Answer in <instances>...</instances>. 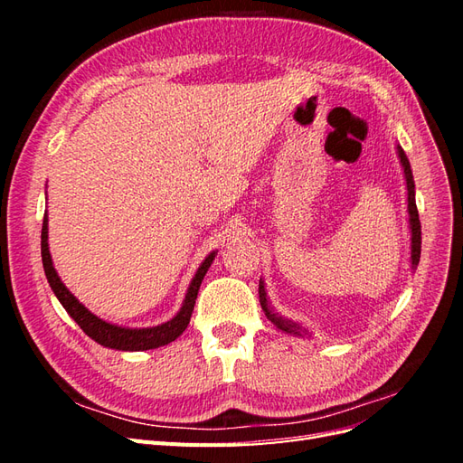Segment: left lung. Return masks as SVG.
I'll return each mask as SVG.
<instances>
[{"label": "left lung", "instance_id": "8db88e82", "mask_svg": "<svg viewBox=\"0 0 463 463\" xmlns=\"http://www.w3.org/2000/svg\"><path fill=\"white\" fill-rule=\"evenodd\" d=\"M396 154L400 158V165L403 170V179H405V189H408V222H410V264H411V270L417 269L419 264V259H421V222H419V214H417V204H415V181H413V174H411V165H410V160L408 156H405V152L402 150L400 145H396ZM259 299H260V307L262 311L266 315V318H269L272 325L282 330L286 334H293V335H299V338H303V335H313V332L307 330L301 322H296L291 318H286L284 315H279L269 296H266V286H264V279L260 278L259 282Z\"/></svg>", "mask_w": 463, "mask_h": 463}]
</instances>
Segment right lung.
Instances as JSON below:
<instances>
[{
	"label": "right lung",
	"mask_w": 463,
	"mask_h": 463,
	"mask_svg": "<svg viewBox=\"0 0 463 463\" xmlns=\"http://www.w3.org/2000/svg\"><path fill=\"white\" fill-rule=\"evenodd\" d=\"M42 264H44V272L48 278V284L55 298L60 299L63 309L69 313L77 325L82 328L89 338L98 342L104 347L109 349H119V352H146V349H156L162 345H167L170 342L177 340L181 334L185 332L193 309H194V299H197L199 288L204 279V274L208 272L210 264H213L218 250H213L194 272L191 284L187 288L184 305L175 313L174 318L167 322H162L158 326H148V328H129V326H119L114 322H108L100 317L90 313L85 305H82L67 286L61 282L58 270L53 269V260L50 255V245H48V213L44 216V223H42Z\"/></svg>",
	"instance_id": "1"
}]
</instances>
